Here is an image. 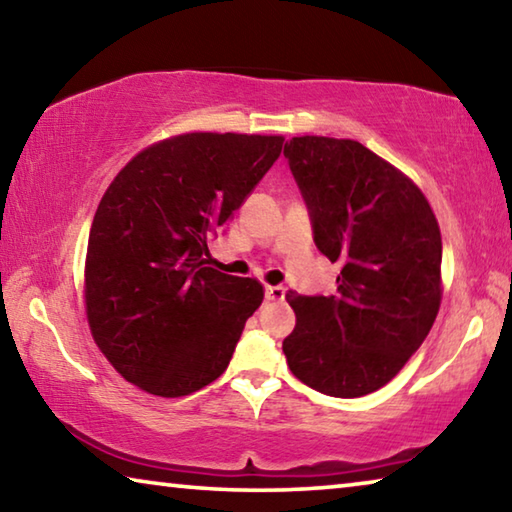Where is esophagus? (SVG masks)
Segmentation results:
<instances>
[{"instance_id":"34e87169","label":"esophagus","mask_w":512,"mask_h":512,"mask_svg":"<svg viewBox=\"0 0 512 512\" xmlns=\"http://www.w3.org/2000/svg\"><path fill=\"white\" fill-rule=\"evenodd\" d=\"M287 296V289L284 287H266V298L273 300V302H280Z\"/></svg>"}]
</instances>
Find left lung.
I'll list each match as a JSON object with an SVG mask.
<instances>
[{
	"instance_id": "1",
	"label": "left lung",
	"mask_w": 512,
	"mask_h": 512,
	"mask_svg": "<svg viewBox=\"0 0 512 512\" xmlns=\"http://www.w3.org/2000/svg\"><path fill=\"white\" fill-rule=\"evenodd\" d=\"M314 241L339 262L334 296L287 293L296 327L282 350L293 375L332 397L379 391L427 339L443 300V239L427 196L354 140L284 144Z\"/></svg>"
}]
</instances>
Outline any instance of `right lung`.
Returning <instances> with one entry per match:
<instances>
[{
	"instance_id": "add662e5",
	"label": "right lung",
	"mask_w": 512,
	"mask_h": 512,
	"mask_svg": "<svg viewBox=\"0 0 512 512\" xmlns=\"http://www.w3.org/2000/svg\"><path fill=\"white\" fill-rule=\"evenodd\" d=\"M282 144V135H173L137 153L103 194L85 255V316L103 357L142 391L183 397L228 368L264 287L212 268L207 241Z\"/></svg>"
}]
</instances>
